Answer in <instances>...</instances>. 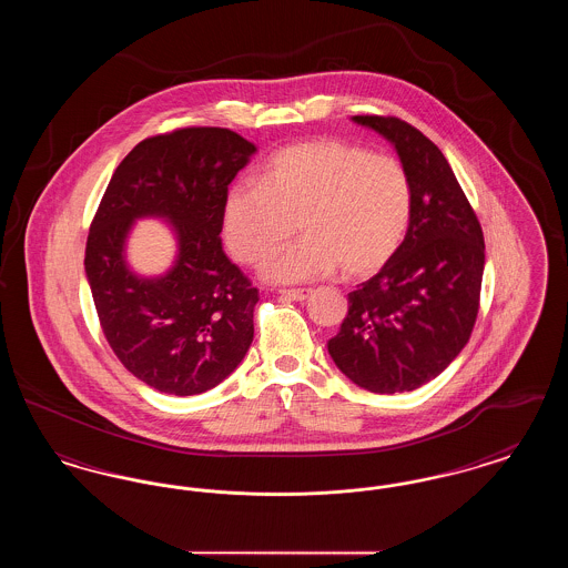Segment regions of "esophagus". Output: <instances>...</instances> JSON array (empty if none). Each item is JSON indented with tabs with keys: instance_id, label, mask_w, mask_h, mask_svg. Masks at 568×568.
Listing matches in <instances>:
<instances>
[{
	"instance_id": "esophagus-1",
	"label": "esophagus",
	"mask_w": 568,
	"mask_h": 568,
	"mask_svg": "<svg viewBox=\"0 0 568 568\" xmlns=\"http://www.w3.org/2000/svg\"><path fill=\"white\" fill-rule=\"evenodd\" d=\"M278 294L283 297H290V300L304 302V300H308V297L313 296V290H281Z\"/></svg>"
}]
</instances>
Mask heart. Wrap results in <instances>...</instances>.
Instances as JSON below:
<instances>
[{"mask_svg":"<svg viewBox=\"0 0 568 568\" xmlns=\"http://www.w3.org/2000/svg\"><path fill=\"white\" fill-rule=\"evenodd\" d=\"M413 185L405 165L334 138H313L276 151L257 183H236L223 200V236L243 264L272 257L264 274L302 283L343 271L368 278L405 243Z\"/></svg>","mask_w":568,"mask_h":568,"instance_id":"heart-1","label":"heart"}]
</instances>
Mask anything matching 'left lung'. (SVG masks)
Segmentation results:
<instances>
[{
	"mask_svg": "<svg viewBox=\"0 0 568 568\" xmlns=\"http://www.w3.org/2000/svg\"><path fill=\"white\" fill-rule=\"evenodd\" d=\"M389 140L413 185V219L394 260L349 294L327 352L375 394L422 387L464 349L479 313L486 243L479 219L440 149L396 116L357 114Z\"/></svg>",
	"mask_w": 568,
	"mask_h": 568,
	"instance_id": "8db88e82",
	"label": "left lung"
}]
</instances>
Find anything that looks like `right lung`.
Masks as SVG:
<instances>
[{"instance_id": "1", "label": "right lung", "mask_w": 568, "mask_h": 568, "mask_svg": "<svg viewBox=\"0 0 568 568\" xmlns=\"http://www.w3.org/2000/svg\"><path fill=\"white\" fill-rule=\"evenodd\" d=\"M255 144L225 128H183L135 144L91 221L84 272L100 325L121 364L174 396L230 377L253 341L257 290L221 246L227 185ZM158 215L178 239L175 266L146 280L124 243L135 217Z\"/></svg>"}]
</instances>
